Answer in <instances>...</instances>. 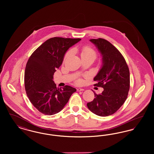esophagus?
<instances>
[{
  "mask_svg": "<svg viewBox=\"0 0 154 154\" xmlns=\"http://www.w3.org/2000/svg\"><path fill=\"white\" fill-rule=\"evenodd\" d=\"M77 91L78 92H80V91H84V89H82V88H77Z\"/></svg>",
  "mask_w": 154,
  "mask_h": 154,
  "instance_id": "34e87169",
  "label": "esophagus"
}]
</instances>
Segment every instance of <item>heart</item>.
<instances>
[{"label": "heart", "mask_w": 154, "mask_h": 154, "mask_svg": "<svg viewBox=\"0 0 154 154\" xmlns=\"http://www.w3.org/2000/svg\"><path fill=\"white\" fill-rule=\"evenodd\" d=\"M80 50L81 58L89 57V56H93V57L96 58V52L95 50L88 45H84V46L82 47L81 48ZM71 53H72L71 51H69L67 52L65 55L64 60H65L68 57H69ZM77 83L78 84H81L82 83V81L80 80V79H79L77 81Z\"/></svg>", "instance_id": "heart-1"}]
</instances>
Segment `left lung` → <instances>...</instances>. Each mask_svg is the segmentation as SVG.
<instances>
[{
  "label": "left lung",
  "mask_w": 154,
  "mask_h": 154,
  "mask_svg": "<svg viewBox=\"0 0 154 154\" xmlns=\"http://www.w3.org/2000/svg\"><path fill=\"white\" fill-rule=\"evenodd\" d=\"M102 57V66L94 79L97 87L104 89L102 94L95 92L94 100L87 103L91 111L100 117L113 114L124 103L130 88V73L124 57L107 40L91 39Z\"/></svg>",
  "instance_id": "8db88e82"
}]
</instances>
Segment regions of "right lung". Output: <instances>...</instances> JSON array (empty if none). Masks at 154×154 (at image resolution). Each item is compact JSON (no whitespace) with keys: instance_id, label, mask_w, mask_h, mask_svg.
Returning <instances> with one entry per match:
<instances>
[{"instance_id":"obj_1","label":"right lung","mask_w":154,"mask_h":154,"mask_svg":"<svg viewBox=\"0 0 154 154\" xmlns=\"http://www.w3.org/2000/svg\"><path fill=\"white\" fill-rule=\"evenodd\" d=\"M81 40L52 37L38 47L28 60L24 79L26 93L33 106L45 115L60 111L76 91L69 85L57 88L53 75L69 48Z\"/></svg>"}]
</instances>
